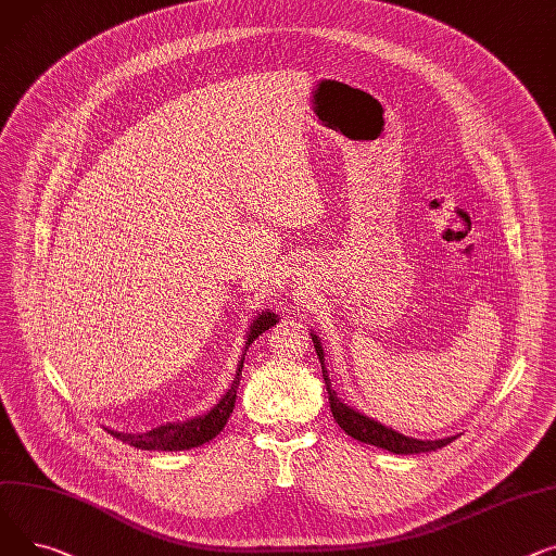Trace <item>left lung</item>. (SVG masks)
<instances>
[{"label": "left lung", "instance_id": "obj_1", "mask_svg": "<svg viewBox=\"0 0 556 556\" xmlns=\"http://www.w3.org/2000/svg\"><path fill=\"white\" fill-rule=\"evenodd\" d=\"M312 341H314V350L318 354V362L323 368V379H325V388H328V395H330V408L332 415L337 419L339 427L354 440L358 442H366L372 444L377 448H386L390 453H402V455H410V453H429L435 448L446 446L448 442H453L455 438H442V440H417V438H406L393 429L383 427V424L366 417L364 413H358L354 408H350L348 404H343L337 393L332 390V381L328 377V370H325V354H323V345L320 339L312 332Z\"/></svg>", "mask_w": 556, "mask_h": 556}]
</instances>
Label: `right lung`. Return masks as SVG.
<instances>
[{
	"mask_svg": "<svg viewBox=\"0 0 556 556\" xmlns=\"http://www.w3.org/2000/svg\"><path fill=\"white\" fill-rule=\"evenodd\" d=\"M276 323H278V316L267 309L255 316V320L249 328V334H247V343H244V352H242V358H240L238 370H236V379H233L231 388L224 393V397L208 413L190 417L186 421H168V424H163V427H156L146 433H118V431H110V433L116 440L135 446V448H143V451H186V448L202 446V444L211 442L215 435H219V431L226 427L228 417H231V413H233L238 386H240V377H242V368H244V354H247L249 345Z\"/></svg>",
	"mask_w": 556,
	"mask_h": 556,
	"instance_id": "add662e5",
	"label": "right lung"
}]
</instances>
